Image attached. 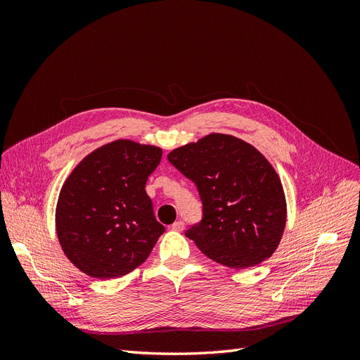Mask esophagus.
Segmentation results:
<instances>
[{
  "instance_id": "obj_1",
  "label": "esophagus",
  "mask_w": 360,
  "mask_h": 360,
  "mask_svg": "<svg viewBox=\"0 0 360 360\" xmlns=\"http://www.w3.org/2000/svg\"><path fill=\"white\" fill-rule=\"evenodd\" d=\"M183 228H184V222L183 221H176V222H174L172 225H171V230L172 231H183Z\"/></svg>"
}]
</instances>
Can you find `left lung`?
Here are the masks:
<instances>
[{
  "instance_id": "8db88e82",
  "label": "left lung",
  "mask_w": 360,
  "mask_h": 360,
  "mask_svg": "<svg viewBox=\"0 0 360 360\" xmlns=\"http://www.w3.org/2000/svg\"><path fill=\"white\" fill-rule=\"evenodd\" d=\"M168 160L197 184L202 221L186 237L204 255L231 269L263 263L287 224V201L271 163L246 141L210 134L174 148Z\"/></svg>"
}]
</instances>
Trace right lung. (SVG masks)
<instances>
[{
	"label": "right lung",
	"mask_w": 360,
	"mask_h": 360,
	"mask_svg": "<svg viewBox=\"0 0 360 360\" xmlns=\"http://www.w3.org/2000/svg\"><path fill=\"white\" fill-rule=\"evenodd\" d=\"M162 148L117 139L86 155L60 191L56 230L63 252L85 275L124 276L148 258L165 231L146 183Z\"/></svg>",
	"instance_id": "obj_1"
}]
</instances>
